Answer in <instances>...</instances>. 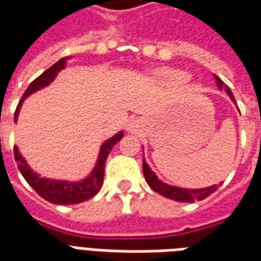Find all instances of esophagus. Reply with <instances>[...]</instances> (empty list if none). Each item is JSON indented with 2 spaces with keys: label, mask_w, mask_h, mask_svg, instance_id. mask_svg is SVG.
I'll return each mask as SVG.
<instances>
[{
  "label": "esophagus",
  "mask_w": 261,
  "mask_h": 261,
  "mask_svg": "<svg viewBox=\"0 0 261 261\" xmlns=\"http://www.w3.org/2000/svg\"><path fill=\"white\" fill-rule=\"evenodd\" d=\"M138 127H140V125H138V121H137V120H130L128 124H127V130L131 131V133H134V131L138 130Z\"/></svg>",
  "instance_id": "1"
}]
</instances>
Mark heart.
<instances>
[{"label":"heart","instance_id":"obj_1","mask_svg":"<svg viewBox=\"0 0 261 261\" xmlns=\"http://www.w3.org/2000/svg\"><path fill=\"white\" fill-rule=\"evenodd\" d=\"M155 78L165 84H180L187 80V74L176 68H161L155 71Z\"/></svg>","mask_w":261,"mask_h":261}]
</instances>
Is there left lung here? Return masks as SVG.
I'll return each mask as SVG.
<instances>
[{"label": "left lung", "instance_id": "obj_1", "mask_svg": "<svg viewBox=\"0 0 261 261\" xmlns=\"http://www.w3.org/2000/svg\"><path fill=\"white\" fill-rule=\"evenodd\" d=\"M214 78L217 81V86H218L221 91H225L229 97L235 102V97H233V93L230 92L229 86L225 84L224 81L221 80L219 76L214 75ZM142 170H144V176H145V180L149 185V187L152 189L153 192L159 193L161 196L166 197V198H170V200H175V201L180 202H193L197 201V200H204L207 198L210 194H213L217 189H218V185H214V186L205 187V189H183V187H175L166 185L162 180H159L158 176L153 173L151 168L148 166V164L145 162V159H142Z\"/></svg>", "mask_w": 261, "mask_h": 261}]
</instances>
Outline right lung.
Returning a JSON list of instances; mask_svg holds the SVG:
<instances>
[{
	"label": "right lung",
	"instance_id": "right-lung-1",
	"mask_svg": "<svg viewBox=\"0 0 261 261\" xmlns=\"http://www.w3.org/2000/svg\"><path fill=\"white\" fill-rule=\"evenodd\" d=\"M65 59L59 60L54 65H51L50 68L46 69L40 76H37L36 80L32 82L31 85L28 86V89L23 93V96L19 100V105L15 110L14 121L16 123L18 120V114H19L20 106L22 102L25 100V97L32 95L33 92L42 89L44 86H47L50 82H53V80L57 76L60 71L65 68ZM123 138V131H119L116 136L112 138H109L108 141H105L100 147V152H99V158H97L96 166L93 168L91 172V175L85 177L84 180L81 181H67V180H51V179H44L35 173L33 170L29 168V165L26 164V161L23 156L19 153L18 147H15V161L18 164V169L20 170L22 176L25 177V180L31 185L35 192L40 197H43L44 200H47L48 202L53 204H78V202L86 201L91 197L96 194L100 187L103 185V175H105V162L108 159L109 153L112 151V148L117 144Z\"/></svg>",
	"mask_w": 261,
	"mask_h": 261
}]
</instances>
